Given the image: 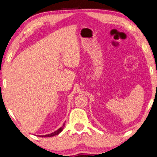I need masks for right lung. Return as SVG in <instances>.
<instances>
[{"instance_id":"1","label":"right lung","mask_w":157,"mask_h":157,"mask_svg":"<svg viewBox=\"0 0 157 157\" xmlns=\"http://www.w3.org/2000/svg\"><path fill=\"white\" fill-rule=\"evenodd\" d=\"M63 127H64V124H63V126H62V127H60V128H59V129H57V131H55V132L51 133V134H50L44 135V136H40V137H51V136H55V135H57V134H59V133H60L61 132H62V130H63Z\"/></svg>"}]
</instances>
